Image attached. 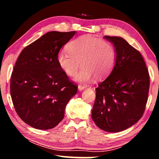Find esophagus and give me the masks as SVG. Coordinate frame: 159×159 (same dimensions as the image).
<instances>
[{"mask_svg": "<svg viewBox=\"0 0 159 159\" xmlns=\"http://www.w3.org/2000/svg\"><path fill=\"white\" fill-rule=\"evenodd\" d=\"M79 90H83V89H85V88H86V85H79Z\"/></svg>", "mask_w": 159, "mask_h": 159, "instance_id": "1", "label": "esophagus"}]
</instances>
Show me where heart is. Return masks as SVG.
<instances>
[{"instance_id":"heart-1","label":"heart","mask_w":159,"mask_h":159,"mask_svg":"<svg viewBox=\"0 0 159 159\" xmlns=\"http://www.w3.org/2000/svg\"><path fill=\"white\" fill-rule=\"evenodd\" d=\"M68 52H61L57 56L60 69L67 76L76 74L77 82L88 83L93 79L107 77L114 69L116 52L111 43L93 35H84L73 40L67 45Z\"/></svg>"}]
</instances>
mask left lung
<instances>
[{
	"label": "left lung",
	"mask_w": 159,
	"mask_h": 159,
	"mask_svg": "<svg viewBox=\"0 0 159 159\" xmlns=\"http://www.w3.org/2000/svg\"><path fill=\"white\" fill-rule=\"evenodd\" d=\"M114 44L116 57L111 74L99 83L92 118L102 130L116 133L140 119L149 90V74L138 50L123 38L105 36Z\"/></svg>",
	"instance_id": "obj_1"
}]
</instances>
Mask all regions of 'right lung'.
<instances>
[{
    "label": "right lung",
    "instance_id": "obj_1",
    "mask_svg": "<svg viewBox=\"0 0 159 159\" xmlns=\"http://www.w3.org/2000/svg\"><path fill=\"white\" fill-rule=\"evenodd\" d=\"M76 31H50L29 45L19 55L10 80L15 109L26 124L39 130L55 128L66 105L77 93L57 62L58 53Z\"/></svg>",
    "mask_w": 159,
    "mask_h": 159
}]
</instances>
